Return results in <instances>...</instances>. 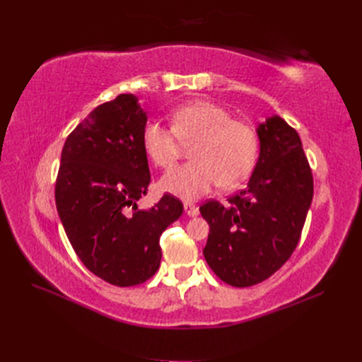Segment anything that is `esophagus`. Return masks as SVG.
Segmentation results:
<instances>
[{
	"mask_svg": "<svg viewBox=\"0 0 362 362\" xmlns=\"http://www.w3.org/2000/svg\"><path fill=\"white\" fill-rule=\"evenodd\" d=\"M184 211L187 213V216H190V217H196L199 214V208L187 202V204H184Z\"/></svg>",
	"mask_w": 362,
	"mask_h": 362,
	"instance_id": "1",
	"label": "esophagus"
}]
</instances>
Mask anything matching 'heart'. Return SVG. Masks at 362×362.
Returning a JSON list of instances; mask_svg holds the SVG:
<instances>
[{"label": "heart", "mask_w": 362, "mask_h": 362, "mask_svg": "<svg viewBox=\"0 0 362 362\" xmlns=\"http://www.w3.org/2000/svg\"><path fill=\"white\" fill-rule=\"evenodd\" d=\"M182 144H192L193 160L164 175L160 187L187 201L201 198L218 182L225 189L242 182L255 166L259 151L254 125L233 119L225 107L210 101L177 107L170 127L149 119L141 129V148L158 168H170Z\"/></svg>", "instance_id": "b5f03b06"}]
</instances>
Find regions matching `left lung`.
Wrapping results in <instances>:
<instances>
[{
    "label": "left lung",
    "mask_w": 362,
    "mask_h": 362,
    "mask_svg": "<svg viewBox=\"0 0 362 362\" xmlns=\"http://www.w3.org/2000/svg\"><path fill=\"white\" fill-rule=\"evenodd\" d=\"M259 157L247 187L223 205L199 206L210 225L204 257L233 287L266 281L291 257L313 201V173L302 141L279 116L259 124Z\"/></svg>",
    "instance_id": "obj_1"
}]
</instances>
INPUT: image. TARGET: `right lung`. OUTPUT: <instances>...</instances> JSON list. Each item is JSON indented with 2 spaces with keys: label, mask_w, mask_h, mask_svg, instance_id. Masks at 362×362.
Returning <instances> with one entry per match:
<instances>
[{
  "label": "right lung",
  "mask_w": 362,
  "mask_h": 362,
  "mask_svg": "<svg viewBox=\"0 0 362 362\" xmlns=\"http://www.w3.org/2000/svg\"><path fill=\"white\" fill-rule=\"evenodd\" d=\"M146 120L131 93L98 105L64 141L56 180L57 211L76 257L117 287L156 275L160 235L182 214L169 193L149 210L137 208L151 181L141 148Z\"/></svg>",
  "instance_id": "obj_1"
}]
</instances>
